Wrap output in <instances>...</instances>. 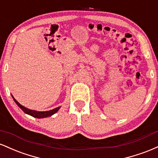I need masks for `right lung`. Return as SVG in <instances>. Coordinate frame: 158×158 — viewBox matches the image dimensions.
<instances>
[{
	"label": "right lung",
	"mask_w": 158,
	"mask_h": 158,
	"mask_svg": "<svg viewBox=\"0 0 158 158\" xmlns=\"http://www.w3.org/2000/svg\"><path fill=\"white\" fill-rule=\"evenodd\" d=\"M12 97L13 98V100H14V101L16 103V104L18 105V106H19L20 108L26 113V114H29V115H31V116L34 117V118H47V117H50V116L53 115V114H55V113H56L60 108V106H59V107H57V108L53 109H52V110H49V111H45V112H39V111L32 110V109H29L27 108V107L23 106H22L20 103H18V102L15 99V98L13 97L12 94Z\"/></svg>",
	"instance_id": "1"
}]
</instances>
